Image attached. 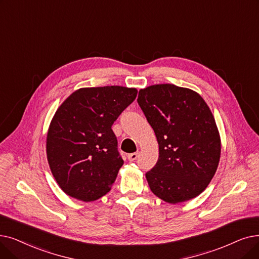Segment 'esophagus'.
<instances>
[{"instance_id": "34e87169", "label": "esophagus", "mask_w": 259, "mask_h": 259, "mask_svg": "<svg viewBox=\"0 0 259 259\" xmlns=\"http://www.w3.org/2000/svg\"><path fill=\"white\" fill-rule=\"evenodd\" d=\"M138 156H139V153H137V152L130 153V154H128V160L130 162H133V161H136L138 159Z\"/></svg>"}]
</instances>
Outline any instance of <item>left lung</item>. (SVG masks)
Segmentation results:
<instances>
[{"label": "left lung", "instance_id": "1", "mask_svg": "<svg viewBox=\"0 0 259 259\" xmlns=\"http://www.w3.org/2000/svg\"><path fill=\"white\" fill-rule=\"evenodd\" d=\"M138 104L159 143V160L146 172L151 192L172 204L197 197L215 175L221 152L204 99L193 90L166 83L141 90Z\"/></svg>", "mask_w": 259, "mask_h": 259}]
</instances>
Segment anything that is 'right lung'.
<instances>
[{"label":"right lung","instance_id":"1","mask_svg":"<svg viewBox=\"0 0 259 259\" xmlns=\"http://www.w3.org/2000/svg\"><path fill=\"white\" fill-rule=\"evenodd\" d=\"M138 94L118 85L83 88L56 111L48 132L52 174L63 192L84 202L110 192L123 161L112 125Z\"/></svg>","mask_w":259,"mask_h":259}]
</instances>
